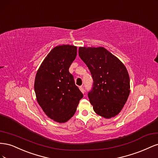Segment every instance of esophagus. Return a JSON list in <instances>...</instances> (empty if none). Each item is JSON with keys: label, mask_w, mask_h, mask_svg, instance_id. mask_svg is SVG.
<instances>
[{"label": "esophagus", "mask_w": 158, "mask_h": 158, "mask_svg": "<svg viewBox=\"0 0 158 158\" xmlns=\"http://www.w3.org/2000/svg\"><path fill=\"white\" fill-rule=\"evenodd\" d=\"M79 89H80V90L81 91V92H82V93H84L85 92V89H84V86H80V88H79Z\"/></svg>", "instance_id": "esophagus-1"}]
</instances>
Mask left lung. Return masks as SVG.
Masks as SVG:
<instances>
[{
    "instance_id": "obj_1",
    "label": "left lung",
    "mask_w": 158,
    "mask_h": 158,
    "mask_svg": "<svg viewBox=\"0 0 158 158\" xmlns=\"http://www.w3.org/2000/svg\"><path fill=\"white\" fill-rule=\"evenodd\" d=\"M78 53L94 80L92 90L88 93L94 111L106 118L115 117L130 94V78L125 66L103 47H80Z\"/></svg>"
}]
</instances>
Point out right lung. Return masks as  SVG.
<instances>
[{
    "mask_svg": "<svg viewBox=\"0 0 158 158\" xmlns=\"http://www.w3.org/2000/svg\"><path fill=\"white\" fill-rule=\"evenodd\" d=\"M76 55V46H56L46 56L35 76L37 103L47 117L59 123L67 122L73 117L83 97L69 73Z\"/></svg>",
    "mask_w": 158,
    "mask_h": 158,
    "instance_id": "obj_1",
    "label": "right lung"
}]
</instances>
